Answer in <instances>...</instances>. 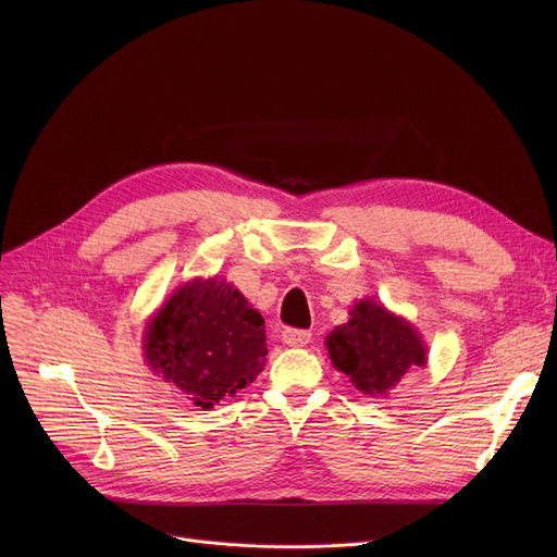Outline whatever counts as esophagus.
I'll return each mask as SVG.
<instances>
[{"label": "esophagus", "mask_w": 557, "mask_h": 557, "mask_svg": "<svg viewBox=\"0 0 557 557\" xmlns=\"http://www.w3.org/2000/svg\"><path fill=\"white\" fill-rule=\"evenodd\" d=\"M282 341L286 343V345H290V347H302V345H307L309 341H311V332H307V330H284L282 332Z\"/></svg>", "instance_id": "1"}]
</instances>
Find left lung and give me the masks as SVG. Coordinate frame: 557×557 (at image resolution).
<instances>
[{"instance_id":"obj_1","label":"left lung","mask_w":557,"mask_h":557,"mask_svg":"<svg viewBox=\"0 0 557 557\" xmlns=\"http://www.w3.org/2000/svg\"><path fill=\"white\" fill-rule=\"evenodd\" d=\"M325 345L334 368L374 399L388 397L408 372L424 368L429 355L422 334L372 298L355 302L347 323L334 327Z\"/></svg>"}]
</instances>
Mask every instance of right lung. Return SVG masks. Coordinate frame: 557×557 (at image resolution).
Wrapping results in <instances>:
<instances>
[{
  "mask_svg": "<svg viewBox=\"0 0 557 557\" xmlns=\"http://www.w3.org/2000/svg\"><path fill=\"white\" fill-rule=\"evenodd\" d=\"M144 363L210 411L237 395L267 363L263 318L239 288L219 277H194L146 320Z\"/></svg>",
  "mask_w": 557,
  "mask_h": 557,
  "instance_id": "1",
  "label": "right lung"
}]
</instances>
